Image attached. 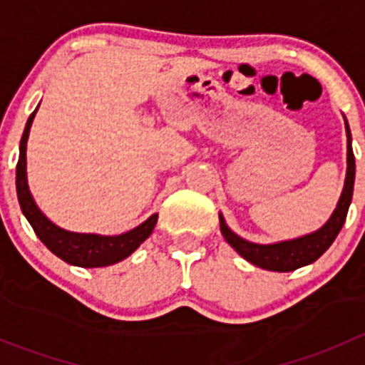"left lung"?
I'll return each mask as SVG.
<instances>
[{"mask_svg":"<svg viewBox=\"0 0 365 365\" xmlns=\"http://www.w3.org/2000/svg\"><path fill=\"white\" fill-rule=\"evenodd\" d=\"M344 127L346 138H348V145H346V148H348V153H346L348 168H346L344 187H342L336 210H334L330 219L319 230L304 235V237L292 238V240L275 242V244H254V242L245 240V238L238 237L235 231H231L226 220H224L222 213H219L220 233L226 238L227 244L240 254L244 259L270 272H293L297 268L305 267V264L314 263L332 245V242L339 235L342 224H344L346 215H348V208L353 197V183H355V157H353L351 132H349L346 116Z\"/></svg>","mask_w":365,"mask_h":365,"instance_id":"obj_1","label":"left lung"}]
</instances>
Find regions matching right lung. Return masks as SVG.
<instances>
[{
    "mask_svg": "<svg viewBox=\"0 0 365 365\" xmlns=\"http://www.w3.org/2000/svg\"><path fill=\"white\" fill-rule=\"evenodd\" d=\"M38 108L29 114L26 121L24 134L19 145V162L16 171V187L17 197H19L21 210L28 222L31 224L36 237L51 252L56 254L65 263L81 268H98L109 267L130 256L146 238L152 235L155 227L159 213H153L143 224L134 230L121 235H97V233H73L63 227L56 226L51 219L43 215L42 210L35 203L31 190L28 185V173H26V145H28L29 128H31L33 118Z\"/></svg>",
    "mask_w": 365,
    "mask_h": 365,
    "instance_id": "right-lung-1",
    "label": "right lung"
}]
</instances>
